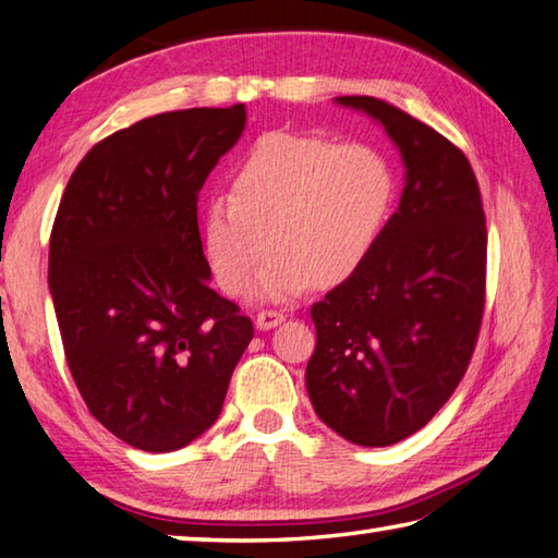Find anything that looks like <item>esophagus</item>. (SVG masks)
Returning <instances> with one entry per match:
<instances>
[{"label": "esophagus", "instance_id": "1", "mask_svg": "<svg viewBox=\"0 0 558 558\" xmlns=\"http://www.w3.org/2000/svg\"><path fill=\"white\" fill-rule=\"evenodd\" d=\"M283 320H287V315H283L281 311H259L255 318V325H257V330H271V328H277V325H281Z\"/></svg>", "mask_w": 558, "mask_h": 558}]
</instances>
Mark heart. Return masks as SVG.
Wrapping results in <instances>:
<instances>
[{"label":"heart","mask_w":558,"mask_h":558,"mask_svg":"<svg viewBox=\"0 0 558 558\" xmlns=\"http://www.w3.org/2000/svg\"><path fill=\"white\" fill-rule=\"evenodd\" d=\"M393 198L381 153L311 133H267L228 174V196L202 211V252L228 296H240L267 247L255 296L283 301L354 277L369 259Z\"/></svg>","instance_id":"obj_1"}]
</instances>
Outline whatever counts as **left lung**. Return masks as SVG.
<instances>
[{"instance_id":"1","label":"left lung","mask_w":558,"mask_h":558,"mask_svg":"<svg viewBox=\"0 0 558 558\" xmlns=\"http://www.w3.org/2000/svg\"><path fill=\"white\" fill-rule=\"evenodd\" d=\"M401 150L405 186L354 277L313 303L306 388L340 437L388 447L425 427L474 354L486 303V216L466 155L374 97H338Z\"/></svg>"}]
</instances>
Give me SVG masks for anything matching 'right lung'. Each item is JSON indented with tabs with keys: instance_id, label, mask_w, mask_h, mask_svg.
<instances>
[{
	"instance_id": "add662e5",
	"label": "right lung",
	"mask_w": 558,
	"mask_h": 558,
	"mask_svg": "<svg viewBox=\"0 0 558 558\" xmlns=\"http://www.w3.org/2000/svg\"><path fill=\"white\" fill-rule=\"evenodd\" d=\"M245 104L150 116L94 145L50 233L48 283L70 374L125 445L174 451L211 427L252 320L208 287L198 192Z\"/></svg>"
}]
</instances>
